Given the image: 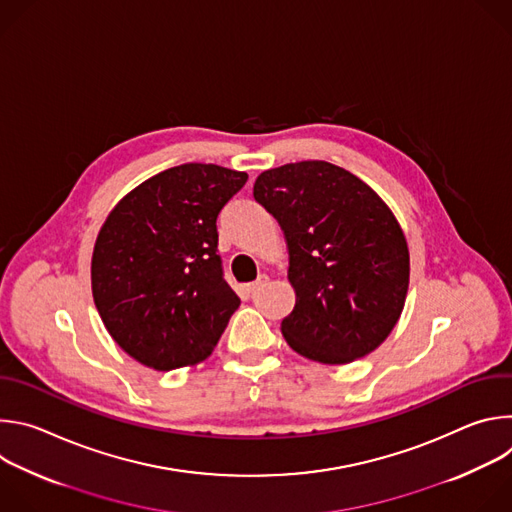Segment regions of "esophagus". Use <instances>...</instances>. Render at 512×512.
<instances>
[{"label":"esophagus","instance_id":"1","mask_svg":"<svg viewBox=\"0 0 512 512\" xmlns=\"http://www.w3.org/2000/svg\"><path fill=\"white\" fill-rule=\"evenodd\" d=\"M267 281H269V277H267V275H259V277L253 281V283H247V285H245L247 294H255V291H257L259 287H263Z\"/></svg>","mask_w":512,"mask_h":512}]
</instances>
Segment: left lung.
Returning <instances> with one entry per match:
<instances>
[{
  "mask_svg": "<svg viewBox=\"0 0 512 512\" xmlns=\"http://www.w3.org/2000/svg\"><path fill=\"white\" fill-rule=\"evenodd\" d=\"M253 196L275 216L289 251L296 306L281 322L287 344L324 364L381 346L409 287L407 241L381 196L322 160L259 174Z\"/></svg>",
  "mask_w": 512,
  "mask_h": 512,
  "instance_id": "left-lung-1",
  "label": "left lung"
}]
</instances>
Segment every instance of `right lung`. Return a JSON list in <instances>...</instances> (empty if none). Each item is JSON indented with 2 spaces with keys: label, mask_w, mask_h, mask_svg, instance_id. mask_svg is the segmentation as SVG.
Wrapping results in <instances>:
<instances>
[{
  "label": "right lung",
  "mask_w": 512,
  "mask_h": 512,
  "mask_svg": "<svg viewBox=\"0 0 512 512\" xmlns=\"http://www.w3.org/2000/svg\"><path fill=\"white\" fill-rule=\"evenodd\" d=\"M247 178L182 164L109 212L93 249V300L113 340L145 367L172 371L208 358L239 308L216 253V216Z\"/></svg>",
  "instance_id": "1"
}]
</instances>
